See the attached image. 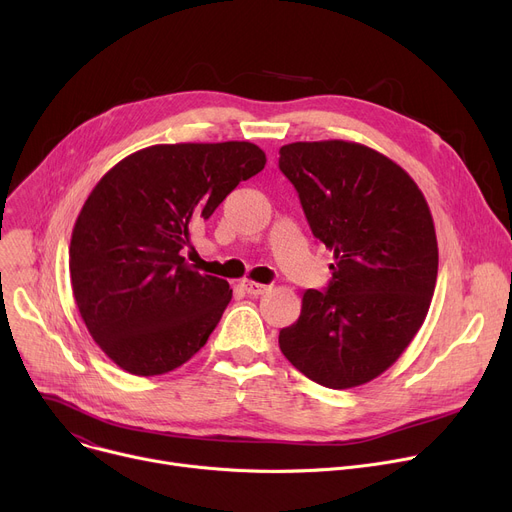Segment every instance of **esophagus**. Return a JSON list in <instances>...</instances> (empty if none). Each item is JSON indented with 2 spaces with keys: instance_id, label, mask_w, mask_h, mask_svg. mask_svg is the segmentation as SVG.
Segmentation results:
<instances>
[{
  "instance_id": "obj_1",
  "label": "esophagus",
  "mask_w": 512,
  "mask_h": 512,
  "mask_svg": "<svg viewBox=\"0 0 512 512\" xmlns=\"http://www.w3.org/2000/svg\"><path fill=\"white\" fill-rule=\"evenodd\" d=\"M243 290H245L247 294H251V296H261V294H265V292L269 290V286L259 284V282H253V280H245V282H243Z\"/></svg>"
}]
</instances>
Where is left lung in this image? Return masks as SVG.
<instances>
[{"mask_svg": "<svg viewBox=\"0 0 512 512\" xmlns=\"http://www.w3.org/2000/svg\"><path fill=\"white\" fill-rule=\"evenodd\" d=\"M280 170L335 257L327 290L302 294L280 350L323 387L364 385L410 346L430 309L438 274L430 208L399 164L356 142L282 146Z\"/></svg>", "mask_w": 512, "mask_h": 512, "instance_id": "left-lung-1", "label": "left lung"}]
</instances>
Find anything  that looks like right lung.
<instances>
[{
    "instance_id": "right-lung-1",
    "label": "right lung",
    "mask_w": 512,
    "mask_h": 512,
    "mask_svg": "<svg viewBox=\"0 0 512 512\" xmlns=\"http://www.w3.org/2000/svg\"><path fill=\"white\" fill-rule=\"evenodd\" d=\"M265 162L251 142L158 144L117 162L90 191L72 232V290L119 368L156 377L206 346L232 290L195 271L183 249L191 228Z\"/></svg>"
}]
</instances>
